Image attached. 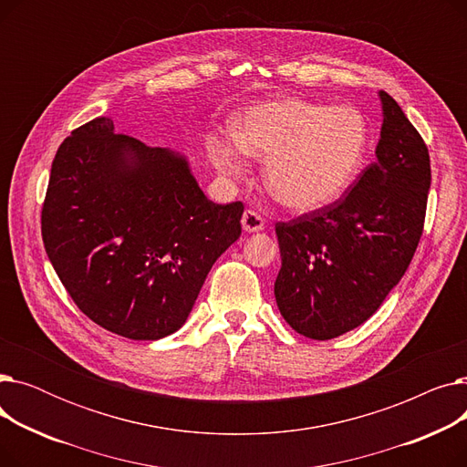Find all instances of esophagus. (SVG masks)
Listing matches in <instances>:
<instances>
[{
    "label": "esophagus",
    "mask_w": 467,
    "mask_h": 467,
    "mask_svg": "<svg viewBox=\"0 0 467 467\" xmlns=\"http://www.w3.org/2000/svg\"><path fill=\"white\" fill-rule=\"evenodd\" d=\"M263 225H265V221H263V217L255 210H246V212H244V215H242V229L244 231H246V233H257V231L263 229Z\"/></svg>",
    "instance_id": "1"
}]
</instances>
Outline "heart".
Instances as JSON below:
<instances>
[{
	"instance_id": "obj_1",
	"label": "heart",
	"mask_w": 467,
	"mask_h": 467,
	"mask_svg": "<svg viewBox=\"0 0 467 467\" xmlns=\"http://www.w3.org/2000/svg\"><path fill=\"white\" fill-rule=\"evenodd\" d=\"M233 134L208 136L212 162L238 178L244 155L266 159L268 192L296 212H314L340 199L358 178L369 147V125L359 109L299 98L252 106L234 120Z\"/></svg>"
}]
</instances>
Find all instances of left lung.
I'll use <instances>...</instances> for the list:
<instances>
[{
  "label": "left lung",
  "mask_w": 467,
  "mask_h": 467,
  "mask_svg": "<svg viewBox=\"0 0 467 467\" xmlns=\"http://www.w3.org/2000/svg\"><path fill=\"white\" fill-rule=\"evenodd\" d=\"M377 161L333 204L276 223L282 268L275 297L297 333L329 340L379 310L419 246L431 183L428 147L380 90Z\"/></svg>",
  "instance_id": "8db88e82"
}]
</instances>
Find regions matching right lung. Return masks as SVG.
Segmentation results:
<instances>
[{"instance_id":"add662e5","label":"right lung","mask_w":467,"mask_h":467,"mask_svg":"<svg viewBox=\"0 0 467 467\" xmlns=\"http://www.w3.org/2000/svg\"><path fill=\"white\" fill-rule=\"evenodd\" d=\"M242 213V202L208 201L183 155L115 134L98 117L58 147L41 234L85 316L157 340L185 324L212 265L238 240Z\"/></svg>"}]
</instances>
